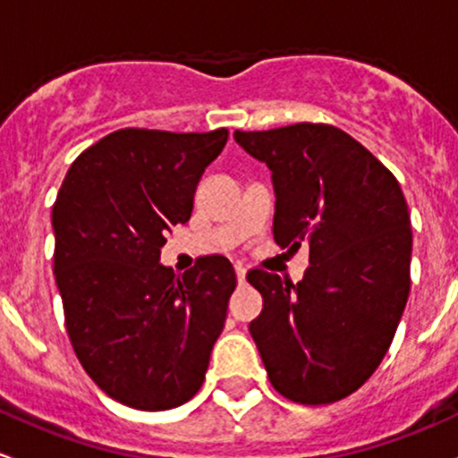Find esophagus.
<instances>
[{"label":"esophagus","instance_id":"1","mask_svg":"<svg viewBox=\"0 0 458 458\" xmlns=\"http://www.w3.org/2000/svg\"><path fill=\"white\" fill-rule=\"evenodd\" d=\"M235 277H238L240 284H242V282L247 280V268H244L242 264H235Z\"/></svg>","mask_w":458,"mask_h":458}]
</instances>
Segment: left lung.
<instances>
[{
  "instance_id": "1",
  "label": "left lung",
  "mask_w": 458,
  "mask_h": 458,
  "mask_svg": "<svg viewBox=\"0 0 458 458\" xmlns=\"http://www.w3.org/2000/svg\"><path fill=\"white\" fill-rule=\"evenodd\" d=\"M233 139L271 169L276 242L309 244L310 262L298 284L247 273L264 300L249 331L282 397L339 402L381 364L408 301L412 229L402 187L339 127L235 130Z\"/></svg>"
}]
</instances>
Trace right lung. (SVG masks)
Masks as SVG:
<instances>
[{
	"mask_svg": "<svg viewBox=\"0 0 458 458\" xmlns=\"http://www.w3.org/2000/svg\"><path fill=\"white\" fill-rule=\"evenodd\" d=\"M229 139L125 127L68 169L53 207L55 280L65 328L94 384L136 410H169L200 390L227 319L235 271L198 258L174 276L160 247L187 223L202 172Z\"/></svg>",
	"mask_w": 458,
	"mask_h": 458,
	"instance_id": "right-lung-1",
	"label": "right lung"
}]
</instances>
